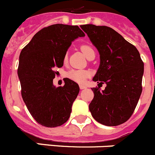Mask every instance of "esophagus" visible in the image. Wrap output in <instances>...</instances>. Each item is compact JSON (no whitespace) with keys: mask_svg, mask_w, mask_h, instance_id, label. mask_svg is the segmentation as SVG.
<instances>
[{"mask_svg":"<svg viewBox=\"0 0 155 155\" xmlns=\"http://www.w3.org/2000/svg\"><path fill=\"white\" fill-rule=\"evenodd\" d=\"M79 88H80V90H83V89L87 88V87L84 85H79Z\"/></svg>","mask_w":155,"mask_h":155,"instance_id":"obj_1","label":"esophagus"}]
</instances>
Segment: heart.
<instances>
[{"label":"heart","instance_id":"obj_1","mask_svg":"<svg viewBox=\"0 0 155 155\" xmlns=\"http://www.w3.org/2000/svg\"><path fill=\"white\" fill-rule=\"evenodd\" d=\"M80 49H81L82 52L85 54L86 57H88L89 55L91 54V53H94V50L91 48V46L88 44H83L80 46ZM68 56L67 54L64 55V61H67ZM91 73L87 70H76V69H72L68 71L66 73L67 78L69 79L72 80V81L76 82L78 83H83L86 81V79L90 76Z\"/></svg>","mask_w":155,"mask_h":155}]
</instances>
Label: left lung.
I'll return each instance as SVG.
<instances>
[{
  "label": "left lung",
  "instance_id": "1",
  "mask_svg": "<svg viewBox=\"0 0 155 155\" xmlns=\"http://www.w3.org/2000/svg\"><path fill=\"white\" fill-rule=\"evenodd\" d=\"M100 54L101 63L93 80L106 83L104 91L92 88L89 109L101 124L116 126L133 115L142 93L143 62L138 50L116 31L105 25H80Z\"/></svg>",
  "mask_w": 155,
  "mask_h": 155
}]
</instances>
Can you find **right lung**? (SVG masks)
I'll list each match as a JSON object with an SVG mask.
<instances>
[{"label":"right lung","instance_id":"right-lung-1","mask_svg":"<svg viewBox=\"0 0 155 155\" xmlns=\"http://www.w3.org/2000/svg\"><path fill=\"white\" fill-rule=\"evenodd\" d=\"M84 36L78 25L54 24L40 29L21 50L18 68L21 97L39 124L57 127L69 118L79 85L66 78L63 87H55L54 68L63 66L72 41Z\"/></svg>","mask_w":155,"mask_h":155}]
</instances>
